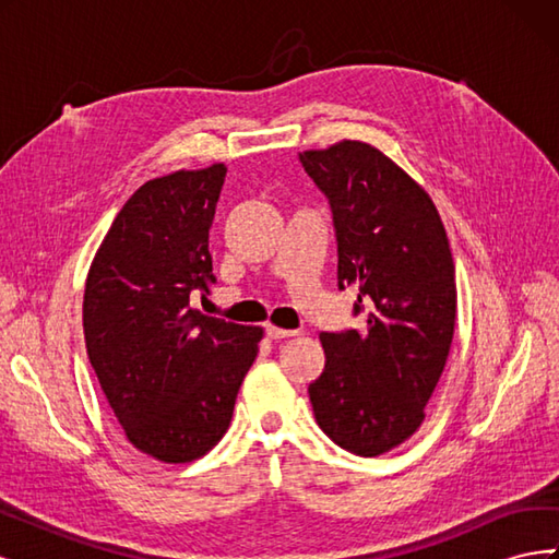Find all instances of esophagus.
Returning <instances> with one entry per match:
<instances>
[{"instance_id":"obj_1","label":"esophagus","mask_w":559,"mask_h":559,"mask_svg":"<svg viewBox=\"0 0 559 559\" xmlns=\"http://www.w3.org/2000/svg\"><path fill=\"white\" fill-rule=\"evenodd\" d=\"M265 333H267V337H273V341H282V337H294V335H298V331H294V329H280V326H275V324H267V326H265Z\"/></svg>"}]
</instances>
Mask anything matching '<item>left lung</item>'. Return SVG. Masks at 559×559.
Returning <instances> with one entry per match:
<instances>
[{"label": "left lung", "instance_id": "1", "mask_svg": "<svg viewBox=\"0 0 559 559\" xmlns=\"http://www.w3.org/2000/svg\"><path fill=\"white\" fill-rule=\"evenodd\" d=\"M326 193L337 240V286L357 289L361 331L321 333L310 382L317 425L333 443L378 456L425 421L456 321L448 233L431 195L380 148L359 140L300 154Z\"/></svg>", "mask_w": 559, "mask_h": 559}]
</instances>
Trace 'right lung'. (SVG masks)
<instances>
[{"label":"right lung","mask_w":559,"mask_h":559,"mask_svg":"<svg viewBox=\"0 0 559 559\" xmlns=\"http://www.w3.org/2000/svg\"><path fill=\"white\" fill-rule=\"evenodd\" d=\"M228 167L177 170L134 191L95 251L83 292L88 359L118 425L165 464L200 460L222 441L261 326L200 314L210 228Z\"/></svg>","instance_id":"right-lung-1"}]
</instances>
